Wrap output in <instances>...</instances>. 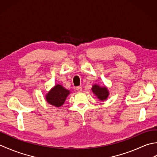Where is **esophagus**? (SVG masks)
<instances>
[{"instance_id":"34e87169","label":"esophagus","mask_w":157,"mask_h":157,"mask_svg":"<svg viewBox=\"0 0 157 157\" xmlns=\"http://www.w3.org/2000/svg\"><path fill=\"white\" fill-rule=\"evenodd\" d=\"M76 90H77V92H81L82 91V88L81 86H78V87L76 88Z\"/></svg>"}]
</instances>
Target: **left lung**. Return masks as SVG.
<instances>
[{"label":"left lung","mask_w":157,"mask_h":157,"mask_svg":"<svg viewBox=\"0 0 157 157\" xmlns=\"http://www.w3.org/2000/svg\"><path fill=\"white\" fill-rule=\"evenodd\" d=\"M92 90L101 101H105L109 96V91L106 87L102 88L98 85H94L92 86Z\"/></svg>","instance_id":"obj_1"}]
</instances>
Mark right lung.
Returning <instances> with one entry per match:
<instances>
[{"label": "right lung", "mask_w": 157, "mask_h": 157, "mask_svg": "<svg viewBox=\"0 0 157 157\" xmlns=\"http://www.w3.org/2000/svg\"><path fill=\"white\" fill-rule=\"evenodd\" d=\"M69 94V90L64 88L61 85H56L46 96V99L49 104L56 107L63 105L67 96Z\"/></svg>", "instance_id": "right-lung-1"}]
</instances>
